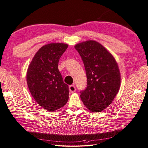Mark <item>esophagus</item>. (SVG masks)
I'll use <instances>...</instances> for the list:
<instances>
[{
    "label": "esophagus",
    "mask_w": 148,
    "mask_h": 148,
    "mask_svg": "<svg viewBox=\"0 0 148 148\" xmlns=\"http://www.w3.org/2000/svg\"><path fill=\"white\" fill-rule=\"evenodd\" d=\"M69 91L71 92H74L76 91V88L74 84H71L69 86Z\"/></svg>",
    "instance_id": "34e87169"
}]
</instances>
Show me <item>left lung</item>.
<instances>
[{"label": "left lung", "instance_id": "8db88e82", "mask_svg": "<svg viewBox=\"0 0 148 148\" xmlns=\"http://www.w3.org/2000/svg\"><path fill=\"white\" fill-rule=\"evenodd\" d=\"M75 48L81 56L87 77V86L80 91V97L88 109L101 112L111 104L119 90L118 65L111 53L96 41L83 42Z\"/></svg>", "mask_w": 148, "mask_h": 148}]
</instances>
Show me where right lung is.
<instances>
[{
    "label": "right lung",
    "mask_w": 148,
    "mask_h": 148,
    "mask_svg": "<svg viewBox=\"0 0 148 148\" xmlns=\"http://www.w3.org/2000/svg\"><path fill=\"white\" fill-rule=\"evenodd\" d=\"M68 47L63 43L44 46L36 53L26 75L29 90L39 106L49 111L56 110L69 99V86L58 69L60 58Z\"/></svg>",
    "instance_id": "1"
}]
</instances>
